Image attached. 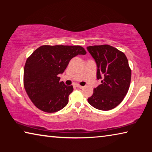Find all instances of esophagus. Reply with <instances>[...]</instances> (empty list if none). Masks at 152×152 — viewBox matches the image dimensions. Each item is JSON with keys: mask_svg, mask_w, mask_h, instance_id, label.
Segmentation results:
<instances>
[{"mask_svg": "<svg viewBox=\"0 0 152 152\" xmlns=\"http://www.w3.org/2000/svg\"><path fill=\"white\" fill-rule=\"evenodd\" d=\"M76 86L77 88H80V89H82V88H84L83 86H80V85H79V84H77V85H76Z\"/></svg>", "mask_w": 152, "mask_h": 152, "instance_id": "34e87169", "label": "esophagus"}]
</instances>
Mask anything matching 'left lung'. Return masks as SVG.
I'll return each instance as SVG.
<instances>
[{"label":"left lung","instance_id":"1","mask_svg":"<svg viewBox=\"0 0 152 152\" xmlns=\"http://www.w3.org/2000/svg\"><path fill=\"white\" fill-rule=\"evenodd\" d=\"M86 49L96 64V78L101 80L88 102L96 109L111 110L122 102L129 88L132 70L127 58L124 53L109 45Z\"/></svg>","mask_w":152,"mask_h":152}]
</instances>
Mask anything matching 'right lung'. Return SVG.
<instances>
[{
	"label": "right lung",
	"mask_w": 152,
	"mask_h": 152,
	"mask_svg": "<svg viewBox=\"0 0 152 152\" xmlns=\"http://www.w3.org/2000/svg\"><path fill=\"white\" fill-rule=\"evenodd\" d=\"M79 45H42L27 58L24 68V87L36 107L46 113H55L68 103L72 86L60 82L72 58L85 55Z\"/></svg>",
	"instance_id": "add662e5"
}]
</instances>
